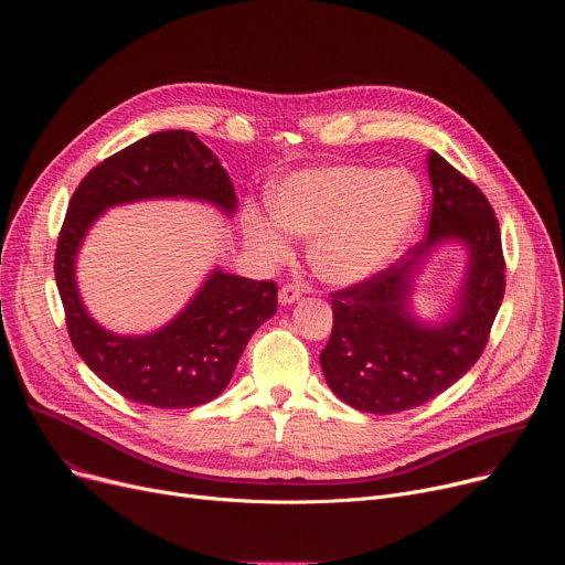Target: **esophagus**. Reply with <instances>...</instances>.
Here are the masks:
<instances>
[{"instance_id": "obj_1", "label": "esophagus", "mask_w": 565, "mask_h": 565, "mask_svg": "<svg viewBox=\"0 0 565 565\" xmlns=\"http://www.w3.org/2000/svg\"><path fill=\"white\" fill-rule=\"evenodd\" d=\"M299 297H301V290H299L297 286H292V284H288V286H284V288L279 290V303H281V306H290V303H295Z\"/></svg>"}]
</instances>
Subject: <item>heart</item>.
Wrapping results in <instances>:
<instances>
[{"label": "heart", "mask_w": 565, "mask_h": 565, "mask_svg": "<svg viewBox=\"0 0 565 565\" xmlns=\"http://www.w3.org/2000/svg\"><path fill=\"white\" fill-rule=\"evenodd\" d=\"M277 226L246 218L250 244L270 259L288 255V234L310 238L317 277L351 286L382 270L407 244L423 212V185L407 170L329 166L299 170L268 192Z\"/></svg>", "instance_id": "obj_1"}]
</instances>
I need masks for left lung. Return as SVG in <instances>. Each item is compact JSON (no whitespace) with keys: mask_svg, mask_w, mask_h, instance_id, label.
Instances as JSON below:
<instances>
[{"mask_svg":"<svg viewBox=\"0 0 565 565\" xmlns=\"http://www.w3.org/2000/svg\"><path fill=\"white\" fill-rule=\"evenodd\" d=\"M429 232L407 257L333 292V331L319 362L331 391L358 412L397 414L425 405L480 358L505 295L501 230L490 201L431 151ZM445 239L468 248V273L449 318L425 326L409 310L413 281Z\"/></svg>","mask_w":565,"mask_h":565,"instance_id":"8db88e82","label":"left lung"}]
</instances>
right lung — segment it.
I'll return each instance as SVG.
<instances>
[{"label": "right lung", "mask_w": 565, "mask_h": 565, "mask_svg": "<svg viewBox=\"0 0 565 565\" xmlns=\"http://www.w3.org/2000/svg\"><path fill=\"white\" fill-rule=\"evenodd\" d=\"M145 199L205 201L227 216L236 210L227 172L196 134L145 136L105 158L73 192L57 238L55 284L71 344L105 384L140 405L190 409L227 386L253 333L277 312V284L216 268L163 329L147 335L103 329L77 292L75 257L107 207Z\"/></svg>", "instance_id": "add662e5"}]
</instances>
